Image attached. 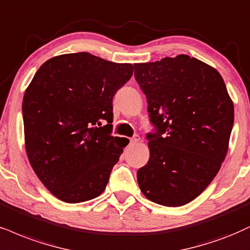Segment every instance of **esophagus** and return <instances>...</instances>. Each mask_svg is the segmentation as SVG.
Returning <instances> with one entry per match:
<instances>
[{"mask_svg": "<svg viewBox=\"0 0 250 250\" xmlns=\"http://www.w3.org/2000/svg\"><path fill=\"white\" fill-rule=\"evenodd\" d=\"M139 140H140V137H139V135H138V134H134L133 137H132L131 139H130V144H131V145H134V144H137L138 141H139Z\"/></svg>", "mask_w": 250, "mask_h": 250, "instance_id": "obj_1", "label": "esophagus"}]
</instances>
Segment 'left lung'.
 <instances>
[{"mask_svg": "<svg viewBox=\"0 0 250 250\" xmlns=\"http://www.w3.org/2000/svg\"><path fill=\"white\" fill-rule=\"evenodd\" d=\"M133 66L154 126L138 184L156 204L186 205L208 188L225 160L233 102L220 74L196 58L181 54Z\"/></svg>", "mask_w": 250, "mask_h": 250, "instance_id": "obj_1", "label": "left lung"}]
</instances>
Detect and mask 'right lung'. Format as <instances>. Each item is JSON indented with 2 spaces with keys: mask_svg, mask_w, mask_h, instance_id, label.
Listing matches in <instances>:
<instances>
[{
  "mask_svg": "<svg viewBox=\"0 0 250 250\" xmlns=\"http://www.w3.org/2000/svg\"><path fill=\"white\" fill-rule=\"evenodd\" d=\"M133 74L87 52L52 58L23 98L25 148L42 183L60 200L82 203L105 190L122 138L111 135L112 98Z\"/></svg>",
  "mask_w": 250,
  "mask_h": 250,
  "instance_id": "right-lung-1",
  "label": "right lung"
}]
</instances>
